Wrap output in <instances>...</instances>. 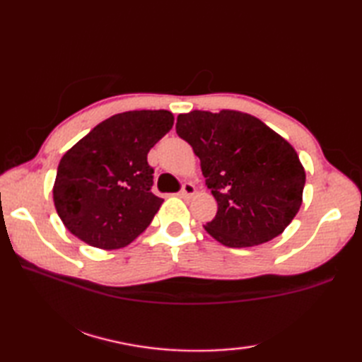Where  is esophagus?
<instances>
[{
  "label": "esophagus",
  "instance_id": "34e87169",
  "mask_svg": "<svg viewBox=\"0 0 362 362\" xmlns=\"http://www.w3.org/2000/svg\"><path fill=\"white\" fill-rule=\"evenodd\" d=\"M194 194H196V187L193 185V183H191V182L183 183V187L180 189V196L185 197V199H189L191 196H194Z\"/></svg>",
  "mask_w": 362,
  "mask_h": 362
}]
</instances>
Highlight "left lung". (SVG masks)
Returning <instances> with one entry per match:
<instances>
[{"mask_svg": "<svg viewBox=\"0 0 362 362\" xmlns=\"http://www.w3.org/2000/svg\"><path fill=\"white\" fill-rule=\"evenodd\" d=\"M175 130L201 160L218 202L205 230L227 247H252L283 233L300 210L305 169L296 149L263 121L238 110H193Z\"/></svg>", "mask_w": 362, "mask_h": 362, "instance_id": "1", "label": "left lung"}]
</instances>
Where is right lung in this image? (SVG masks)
<instances>
[{
  "label": "right lung",
  "mask_w": 362,
  "mask_h": 362,
  "mask_svg": "<svg viewBox=\"0 0 362 362\" xmlns=\"http://www.w3.org/2000/svg\"><path fill=\"white\" fill-rule=\"evenodd\" d=\"M174 124L168 110H130L91 129L60 158L52 199L59 218L98 249L126 247L156 216L163 199L151 191L148 152Z\"/></svg>",
  "instance_id": "obj_1"
}]
</instances>
